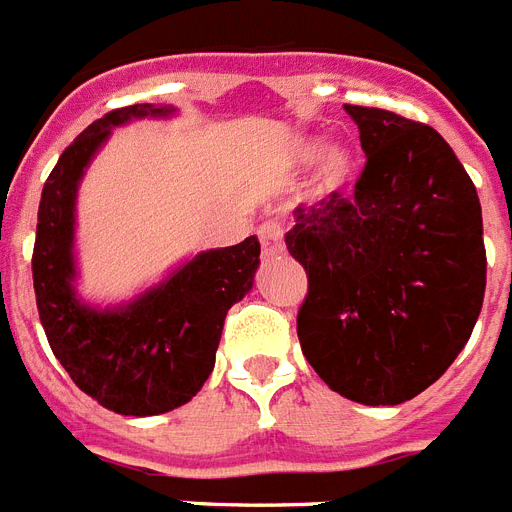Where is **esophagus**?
<instances>
[{
  "label": "esophagus",
  "instance_id": "esophagus-1",
  "mask_svg": "<svg viewBox=\"0 0 512 512\" xmlns=\"http://www.w3.org/2000/svg\"><path fill=\"white\" fill-rule=\"evenodd\" d=\"M259 240L261 248H264L266 256H272V253H280L285 248V238H282V225L277 222H264L259 227Z\"/></svg>",
  "mask_w": 512,
  "mask_h": 512
}]
</instances>
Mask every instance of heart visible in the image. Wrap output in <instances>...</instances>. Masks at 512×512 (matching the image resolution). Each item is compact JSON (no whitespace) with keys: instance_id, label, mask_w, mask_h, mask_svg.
Listing matches in <instances>:
<instances>
[{"instance_id":"heart-1","label":"heart","mask_w":512,"mask_h":512,"mask_svg":"<svg viewBox=\"0 0 512 512\" xmlns=\"http://www.w3.org/2000/svg\"><path fill=\"white\" fill-rule=\"evenodd\" d=\"M290 162L295 167H306L316 162L314 193L316 196H335L353 180L356 172V154L345 143H327L322 138L306 135L290 146Z\"/></svg>"}]
</instances>
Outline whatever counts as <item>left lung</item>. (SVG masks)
Masks as SVG:
<instances>
[{
  "instance_id": "left-lung-1",
  "label": "left lung",
  "mask_w": 512,
  "mask_h": 512,
  "mask_svg": "<svg viewBox=\"0 0 512 512\" xmlns=\"http://www.w3.org/2000/svg\"><path fill=\"white\" fill-rule=\"evenodd\" d=\"M345 112L366 154L356 193L295 209L285 235L308 274L298 340L329 390L400 405L474 332L487 287L481 204L437 130L387 109Z\"/></svg>"
}]
</instances>
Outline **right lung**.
Returning a JSON list of instances; mask_svg holds the SVG:
<instances>
[{"mask_svg":"<svg viewBox=\"0 0 512 512\" xmlns=\"http://www.w3.org/2000/svg\"><path fill=\"white\" fill-rule=\"evenodd\" d=\"M172 104H133L104 114L75 138L41 190L33 287L57 361L88 398L120 416L175 411L214 369L225 316L253 287L259 238L183 259L128 301L96 303L80 293L78 190L114 128L172 120Z\"/></svg>","mask_w":512,"mask_h":512,"instance_id":"1","label":"right lung"}]
</instances>
